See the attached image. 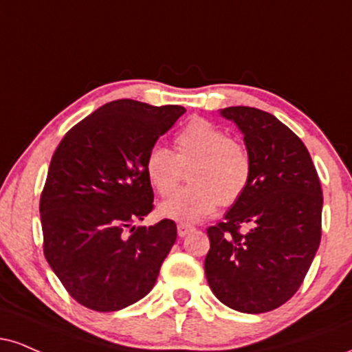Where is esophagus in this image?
<instances>
[{
	"mask_svg": "<svg viewBox=\"0 0 352 352\" xmlns=\"http://www.w3.org/2000/svg\"><path fill=\"white\" fill-rule=\"evenodd\" d=\"M177 231H179V236L180 238H184V236L190 234V232L195 231V226H192V224H185V223H180L179 226H177Z\"/></svg>",
	"mask_w": 352,
	"mask_h": 352,
	"instance_id": "1",
	"label": "esophagus"
}]
</instances>
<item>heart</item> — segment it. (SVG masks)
<instances>
[{"label": "heart", "instance_id": "heart-1", "mask_svg": "<svg viewBox=\"0 0 352 352\" xmlns=\"http://www.w3.org/2000/svg\"><path fill=\"white\" fill-rule=\"evenodd\" d=\"M175 152L151 147L144 160L146 175L160 197H171L189 168L190 185L168 201L160 213L182 223H197L221 203L231 206L248 192L252 157L248 147L228 138L213 122L195 118L175 135Z\"/></svg>", "mask_w": 352, "mask_h": 352}]
</instances>
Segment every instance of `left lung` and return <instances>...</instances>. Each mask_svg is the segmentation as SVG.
<instances>
[{
	"mask_svg": "<svg viewBox=\"0 0 352 352\" xmlns=\"http://www.w3.org/2000/svg\"><path fill=\"white\" fill-rule=\"evenodd\" d=\"M221 114L243 131L252 179L224 221L206 230V280L232 310L265 313L303 283L321 241L323 193L310 152L277 118L251 107Z\"/></svg>",
	"mask_w": 352,
	"mask_h": 352,
	"instance_id": "8db88e82",
	"label": "left lung"
}]
</instances>
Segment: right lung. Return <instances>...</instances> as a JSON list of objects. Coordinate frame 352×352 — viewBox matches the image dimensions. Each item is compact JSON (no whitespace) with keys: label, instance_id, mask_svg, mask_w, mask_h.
<instances>
[{"label":"right lung","instance_id":"obj_1","mask_svg":"<svg viewBox=\"0 0 352 352\" xmlns=\"http://www.w3.org/2000/svg\"><path fill=\"white\" fill-rule=\"evenodd\" d=\"M184 107L109 101L62 138L41 193L44 256L70 297L116 311L146 297L177 224L133 226L154 210L144 160ZM130 230V234L125 231Z\"/></svg>","mask_w":352,"mask_h":352}]
</instances>
